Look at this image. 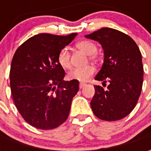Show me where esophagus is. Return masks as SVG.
<instances>
[{
    "instance_id": "esophagus-1",
    "label": "esophagus",
    "mask_w": 151,
    "mask_h": 151,
    "mask_svg": "<svg viewBox=\"0 0 151 151\" xmlns=\"http://www.w3.org/2000/svg\"><path fill=\"white\" fill-rule=\"evenodd\" d=\"M85 86H86L85 83H82V82H81V83L79 84V87H80V89H82V88H83Z\"/></svg>"
}]
</instances>
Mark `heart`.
<instances>
[{
    "label": "heart",
    "mask_w": 151,
    "mask_h": 151,
    "mask_svg": "<svg viewBox=\"0 0 151 151\" xmlns=\"http://www.w3.org/2000/svg\"><path fill=\"white\" fill-rule=\"evenodd\" d=\"M76 47L80 51L90 56V59H95V55L97 52V46L95 43L89 40H82L76 44ZM57 60L59 65L63 69H69L71 66L70 63V54L69 50L64 47L60 50L57 56ZM95 72V69L92 66H86L82 69H74L68 73V78L70 80H76L78 82H86Z\"/></svg>",
    "instance_id": "obj_1"
}]
</instances>
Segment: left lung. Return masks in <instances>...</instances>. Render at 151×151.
<instances>
[{
  "label": "left lung",
  "mask_w": 151,
  "mask_h": 151,
  "mask_svg": "<svg viewBox=\"0 0 151 151\" xmlns=\"http://www.w3.org/2000/svg\"><path fill=\"white\" fill-rule=\"evenodd\" d=\"M85 37L99 42L104 50V63L95 79L109 82L107 91L95 86V95L91 101L92 111L101 120H120L133 111L141 94V52L132 38L112 28H101Z\"/></svg>",
  "instance_id": "obj_1"
}]
</instances>
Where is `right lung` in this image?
Here are the masks:
<instances>
[{"mask_svg": "<svg viewBox=\"0 0 151 151\" xmlns=\"http://www.w3.org/2000/svg\"><path fill=\"white\" fill-rule=\"evenodd\" d=\"M77 35H36L15 52L9 73L12 97L19 113L31 126L52 129L69 116L79 82L64 80L65 73L57 56Z\"/></svg>", "mask_w": 151, "mask_h": 151, "instance_id": "obj_1", "label": "right lung"}]
</instances>
